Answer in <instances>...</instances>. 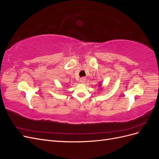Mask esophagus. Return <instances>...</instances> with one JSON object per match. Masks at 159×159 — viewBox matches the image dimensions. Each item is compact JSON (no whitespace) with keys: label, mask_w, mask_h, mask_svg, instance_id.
I'll use <instances>...</instances> for the list:
<instances>
[{"label":"esophagus","mask_w":159,"mask_h":159,"mask_svg":"<svg viewBox=\"0 0 159 159\" xmlns=\"http://www.w3.org/2000/svg\"><path fill=\"white\" fill-rule=\"evenodd\" d=\"M85 78H81V79H80V82L81 83V84H84L85 83Z\"/></svg>","instance_id":"esophagus-1"}]
</instances>
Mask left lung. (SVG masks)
<instances>
[{"mask_svg": "<svg viewBox=\"0 0 159 159\" xmlns=\"http://www.w3.org/2000/svg\"><path fill=\"white\" fill-rule=\"evenodd\" d=\"M102 84H101V83H99V87L101 88V87H102Z\"/></svg>", "mask_w": 159, "mask_h": 159, "instance_id": "left-lung-1", "label": "left lung"}]
</instances>
